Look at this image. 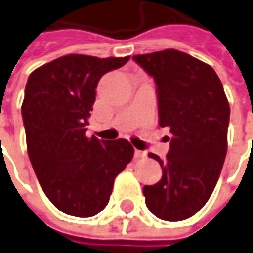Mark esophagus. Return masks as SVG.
<instances>
[{"label":"esophagus","mask_w":253,"mask_h":253,"mask_svg":"<svg viewBox=\"0 0 253 253\" xmlns=\"http://www.w3.org/2000/svg\"><path fill=\"white\" fill-rule=\"evenodd\" d=\"M147 156V152L145 151H140V149H135L134 151V158L140 159V158H145Z\"/></svg>","instance_id":"1"}]
</instances>
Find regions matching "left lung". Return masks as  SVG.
Wrapping results in <instances>:
<instances>
[{
    "label": "left lung",
    "mask_w": 253,
    "mask_h": 253,
    "mask_svg": "<svg viewBox=\"0 0 253 253\" xmlns=\"http://www.w3.org/2000/svg\"><path fill=\"white\" fill-rule=\"evenodd\" d=\"M154 77L159 126L171 134L166 159L149 154L162 178L144 187L148 209L166 221L185 220L211 198L227 152L230 106L212 66L191 55L165 49L133 56Z\"/></svg>",
    "instance_id": "left-lung-1"
}]
</instances>
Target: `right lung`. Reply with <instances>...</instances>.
Returning <instances> with one entry per match:
<instances>
[{
    "instance_id": "1",
    "label": "right lung",
    "mask_w": 253,
    "mask_h": 253,
    "mask_svg": "<svg viewBox=\"0 0 253 253\" xmlns=\"http://www.w3.org/2000/svg\"><path fill=\"white\" fill-rule=\"evenodd\" d=\"M128 59L65 55L29 76L22 104L27 154L42 191L66 214L101 212L116 176L133 159L125 138L85 137L99 79Z\"/></svg>"
}]
</instances>
